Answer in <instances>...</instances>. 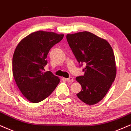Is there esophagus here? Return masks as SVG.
I'll use <instances>...</instances> for the list:
<instances>
[{"label":"esophagus","mask_w":131,"mask_h":131,"mask_svg":"<svg viewBox=\"0 0 131 131\" xmlns=\"http://www.w3.org/2000/svg\"><path fill=\"white\" fill-rule=\"evenodd\" d=\"M67 80L68 82L71 83V82H72L74 81V79L72 77H69V78H68V79H67Z\"/></svg>","instance_id":"obj_1"}]
</instances>
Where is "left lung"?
Segmentation results:
<instances>
[{"instance_id": "left-lung-1", "label": "left lung", "mask_w": 131, "mask_h": 131, "mask_svg": "<svg viewBox=\"0 0 131 131\" xmlns=\"http://www.w3.org/2000/svg\"><path fill=\"white\" fill-rule=\"evenodd\" d=\"M67 39L80 67L86 64L85 74L76 77L82 88L77 96L85 103L95 105L104 98L116 75L112 47L106 40L88 31L67 34Z\"/></svg>"}]
</instances>
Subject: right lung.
Instances as JSON below:
<instances>
[{
	"mask_svg": "<svg viewBox=\"0 0 131 131\" xmlns=\"http://www.w3.org/2000/svg\"><path fill=\"white\" fill-rule=\"evenodd\" d=\"M63 34L39 31L23 39L13 57V74L25 98L38 103L50 95L60 82L51 71L44 72L47 55L51 48L60 42Z\"/></svg>",
	"mask_w": 131,
	"mask_h": 131,
	"instance_id": "add662e5",
	"label": "right lung"
}]
</instances>
